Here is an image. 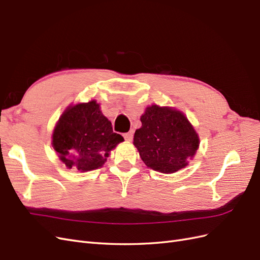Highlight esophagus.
Returning <instances> with one entry per match:
<instances>
[{"mask_svg":"<svg viewBox=\"0 0 260 260\" xmlns=\"http://www.w3.org/2000/svg\"><path fill=\"white\" fill-rule=\"evenodd\" d=\"M123 137H124V140H125V141H128V142H130V141H132V139H133V132L130 131V132L124 133Z\"/></svg>","mask_w":260,"mask_h":260,"instance_id":"obj_1","label":"esophagus"}]
</instances>
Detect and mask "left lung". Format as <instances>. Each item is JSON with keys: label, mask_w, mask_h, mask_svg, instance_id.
<instances>
[{"label": "left lung", "mask_w": 260, "mask_h": 260, "mask_svg": "<svg viewBox=\"0 0 260 260\" xmlns=\"http://www.w3.org/2000/svg\"><path fill=\"white\" fill-rule=\"evenodd\" d=\"M133 144L148 168L174 174L185 168L200 146V138L186 116L175 107L151 105L141 116Z\"/></svg>", "instance_id": "obj_1"}]
</instances>
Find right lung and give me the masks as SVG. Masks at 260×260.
Instances as JSON below:
<instances>
[{
	"label": "right lung",
	"instance_id": "1",
	"mask_svg": "<svg viewBox=\"0 0 260 260\" xmlns=\"http://www.w3.org/2000/svg\"><path fill=\"white\" fill-rule=\"evenodd\" d=\"M123 138L115 133L95 100L69 105L55 124L52 145L68 169L80 172L103 166Z\"/></svg>",
	"mask_w": 260,
	"mask_h": 260
}]
</instances>
